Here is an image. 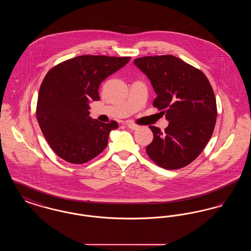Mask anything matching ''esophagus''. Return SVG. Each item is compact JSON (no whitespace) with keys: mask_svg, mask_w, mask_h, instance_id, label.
<instances>
[{"mask_svg":"<svg viewBox=\"0 0 251 251\" xmlns=\"http://www.w3.org/2000/svg\"><path fill=\"white\" fill-rule=\"evenodd\" d=\"M126 125H127V127H128L129 129H131V130H137V129L139 128L138 125H136V124H134V123H132V122H130V121H128V122L126 123Z\"/></svg>","mask_w":251,"mask_h":251,"instance_id":"obj_1","label":"esophagus"}]
</instances>
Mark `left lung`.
I'll return each mask as SVG.
<instances>
[{
    "instance_id": "8db88e82",
    "label": "left lung",
    "mask_w": 251,
    "mask_h": 251,
    "mask_svg": "<svg viewBox=\"0 0 251 251\" xmlns=\"http://www.w3.org/2000/svg\"><path fill=\"white\" fill-rule=\"evenodd\" d=\"M134 65L152 84L153 106L166 114L169 123L162 131L150 126L153 140L146 148L159 167L179 169L201 153L215 129V94L201 71L173 55L136 58Z\"/></svg>"
}]
</instances>
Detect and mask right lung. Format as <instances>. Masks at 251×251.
<instances>
[{"instance_id":"add662e5","label":"right lung","mask_w":251,"mask_h":251,"mask_svg":"<svg viewBox=\"0 0 251 251\" xmlns=\"http://www.w3.org/2000/svg\"><path fill=\"white\" fill-rule=\"evenodd\" d=\"M130 59L80 55L60 63L46 74L39 88L36 118L50 147L61 159L84 164L106 148L110 131L119 124L91 119L89 102L100 100V83Z\"/></svg>"}]
</instances>
